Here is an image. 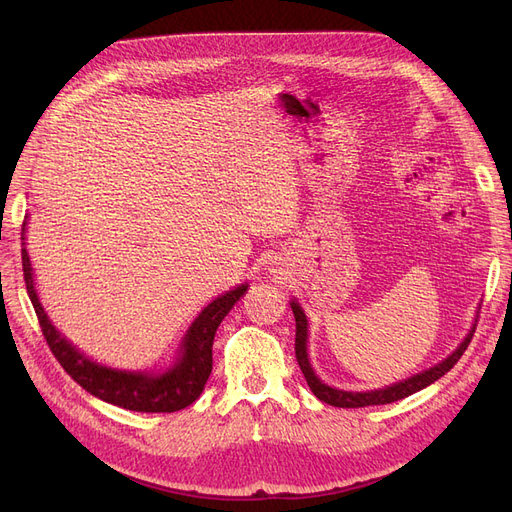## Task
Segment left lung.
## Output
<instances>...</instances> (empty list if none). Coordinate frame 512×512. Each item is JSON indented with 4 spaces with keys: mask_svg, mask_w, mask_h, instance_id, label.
Returning <instances> with one entry per match:
<instances>
[{
    "mask_svg": "<svg viewBox=\"0 0 512 512\" xmlns=\"http://www.w3.org/2000/svg\"><path fill=\"white\" fill-rule=\"evenodd\" d=\"M292 312H294V320H297V337H294V354H297V361H299V367L303 371V376L307 380V386L312 389V393L324 401V404L329 406H335V408H365V406H382V404H393V401L397 399H404L416 391L425 389V386H429L431 382H436L438 378H442L446 371H451L455 367V363L461 359V354L468 350L472 337H474V331L476 327L470 331V335L463 339L461 346L448 356V359H444L440 365L431 367L427 371H423V374H416L404 382H397L393 386H386V389H380V391H369V393H350V391H337V389H331V386L322 384L318 380V376L314 374L312 365H309V359H307V320H305V314L303 309L292 303Z\"/></svg>",
    "mask_w": 512,
    "mask_h": 512,
    "instance_id": "left-lung-1",
    "label": "left lung"
}]
</instances>
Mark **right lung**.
Instances as JSON below:
<instances>
[{
  "mask_svg": "<svg viewBox=\"0 0 512 512\" xmlns=\"http://www.w3.org/2000/svg\"><path fill=\"white\" fill-rule=\"evenodd\" d=\"M21 256L27 294L36 309L46 344H49L59 365L64 367L66 374L76 384H81L87 393L100 397L102 401H108V404L134 412H177L194 404L200 393H203L213 369L211 348L215 331H218L220 322L230 312L232 305L247 292V286H239L222 294L220 299H215L203 309V314L194 320L188 335H185L181 361L173 369L166 371V374H128V371H117L100 367L98 363H91L57 333V329L49 322V318H46L44 309L38 301L32 280V265H29L25 247L21 250Z\"/></svg>",
  "mask_w": 512,
  "mask_h": 512,
  "instance_id": "right-lung-1",
  "label": "right lung"
}]
</instances>
